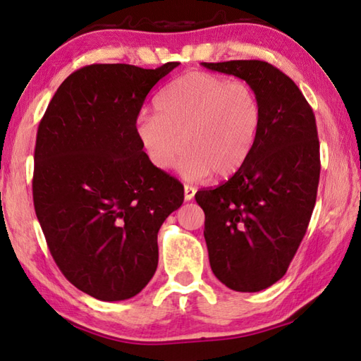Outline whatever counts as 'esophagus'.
Returning a JSON list of instances; mask_svg holds the SVG:
<instances>
[{"label":"esophagus","mask_w":361,"mask_h":361,"mask_svg":"<svg viewBox=\"0 0 361 361\" xmlns=\"http://www.w3.org/2000/svg\"><path fill=\"white\" fill-rule=\"evenodd\" d=\"M194 195H195V188L190 186V185H185V200L186 202L192 200Z\"/></svg>","instance_id":"34e87169"}]
</instances>
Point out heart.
<instances>
[{"instance_id":"heart-1","label":"heart","mask_w":361,"mask_h":361,"mask_svg":"<svg viewBox=\"0 0 361 361\" xmlns=\"http://www.w3.org/2000/svg\"><path fill=\"white\" fill-rule=\"evenodd\" d=\"M157 113L136 119V136L150 163L161 171L173 164L185 145L178 171L186 180L212 172L237 173L251 157L262 127V105L250 83L190 71L161 90Z\"/></svg>"}]
</instances>
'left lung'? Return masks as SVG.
Returning <instances> with one entry per match:
<instances>
[{
  "instance_id": "1",
  "label": "left lung",
  "mask_w": 361,
  "mask_h": 361,
  "mask_svg": "<svg viewBox=\"0 0 361 361\" xmlns=\"http://www.w3.org/2000/svg\"><path fill=\"white\" fill-rule=\"evenodd\" d=\"M202 65L243 79L262 105V127L245 166L195 194L212 273L231 290L260 291L286 274L315 208L321 171L315 114L296 83L271 63Z\"/></svg>"
}]
</instances>
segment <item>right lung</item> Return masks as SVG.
I'll return each mask as SVG.
<instances>
[{
    "label": "right lung",
    "mask_w": 361,
    "mask_h": 361,
    "mask_svg": "<svg viewBox=\"0 0 361 361\" xmlns=\"http://www.w3.org/2000/svg\"><path fill=\"white\" fill-rule=\"evenodd\" d=\"M157 70L94 63L68 75L38 124L32 197L60 271L101 301L128 299L158 265V231L185 200L175 176L157 169L136 119Z\"/></svg>",
    "instance_id": "1"
}]
</instances>
